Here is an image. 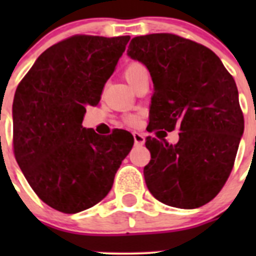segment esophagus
<instances>
[{
  "label": "esophagus",
  "mask_w": 256,
  "mask_h": 256,
  "mask_svg": "<svg viewBox=\"0 0 256 256\" xmlns=\"http://www.w3.org/2000/svg\"><path fill=\"white\" fill-rule=\"evenodd\" d=\"M133 138H134V144H137V146H142V144H144V136L142 134V133L134 132L133 133Z\"/></svg>",
  "instance_id": "34e87169"
}]
</instances>
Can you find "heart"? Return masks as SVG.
I'll return each instance as SVG.
<instances>
[{
    "label": "heart",
    "instance_id": "b5f03b06",
    "mask_svg": "<svg viewBox=\"0 0 256 256\" xmlns=\"http://www.w3.org/2000/svg\"><path fill=\"white\" fill-rule=\"evenodd\" d=\"M144 73H148V70H146V68H144V65L140 64V62H130V64L126 68V70H124V78L126 79V82L130 83V84H133V82H134L136 79ZM130 123L136 124L137 123V119H136L134 116H130Z\"/></svg>",
    "mask_w": 256,
    "mask_h": 256
}]
</instances>
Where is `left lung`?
<instances>
[{
  "label": "left lung",
  "mask_w": 256,
  "mask_h": 256,
  "mask_svg": "<svg viewBox=\"0 0 256 256\" xmlns=\"http://www.w3.org/2000/svg\"><path fill=\"white\" fill-rule=\"evenodd\" d=\"M126 55L152 79L150 130H180L176 144L146 138L148 191L169 206H202L224 186L244 134L234 79L212 50L168 33L134 37Z\"/></svg>",
  "instance_id": "obj_1"
}]
</instances>
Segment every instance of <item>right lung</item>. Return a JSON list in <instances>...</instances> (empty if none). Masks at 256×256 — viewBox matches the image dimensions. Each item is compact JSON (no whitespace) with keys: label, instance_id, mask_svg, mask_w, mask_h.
<instances>
[{"label":"right lung","instance_id":"right-lung-1","mask_svg":"<svg viewBox=\"0 0 256 256\" xmlns=\"http://www.w3.org/2000/svg\"><path fill=\"white\" fill-rule=\"evenodd\" d=\"M130 36H74L36 60L12 104L14 152L40 200L74 214L100 202L112 190L133 136L83 128L86 106L100 102Z\"/></svg>","mask_w":256,"mask_h":256}]
</instances>
